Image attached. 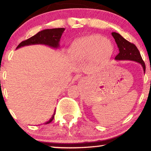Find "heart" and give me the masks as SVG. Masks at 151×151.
Masks as SVG:
<instances>
[{"instance_id":"heart-1","label":"heart","mask_w":151,"mask_h":151,"mask_svg":"<svg viewBox=\"0 0 151 151\" xmlns=\"http://www.w3.org/2000/svg\"><path fill=\"white\" fill-rule=\"evenodd\" d=\"M113 50L112 43L99 35H91L79 38L71 45V53L77 60H86L91 57L94 60L107 58Z\"/></svg>"}]
</instances>
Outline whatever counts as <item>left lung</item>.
Instances as JSON below:
<instances>
[{"mask_svg": "<svg viewBox=\"0 0 151 151\" xmlns=\"http://www.w3.org/2000/svg\"><path fill=\"white\" fill-rule=\"evenodd\" d=\"M112 36L115 39L119 53L116 56V60H128L140 63L143 67V72H145V65L142 59L139 50L133 43H131L126 39H124L120 34L117 32H112Z\"/></svg>", "mask_w": 151, "mask_h": 151, "instance_id": "8db88e82", "label": "left lung"}]
</instances>
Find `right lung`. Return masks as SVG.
I'll return each instance as SVG.
<instances>
[{
  "label": "right lung",
  "mask_w": 151,
  "mask_h": 151,
  "mask_svg": "<svg viewBox=\"0 0 151 151\" xmlns=\"http://www.w3.org/2000/svg\"><path fill=\"white\" fill-rule=\"evenodd\" d=\"M65 30V28H53L41 30L32 37L20 42L16 49L24 46L32 45H45L54 49H58L60 48V38ZM55 111L56 110H55L52 116L50 118L49 121L45 123V124H48L52 122L55 118Z\"/></svg>",
  "instance_id": "right-lung-1"
}]
</instances>
